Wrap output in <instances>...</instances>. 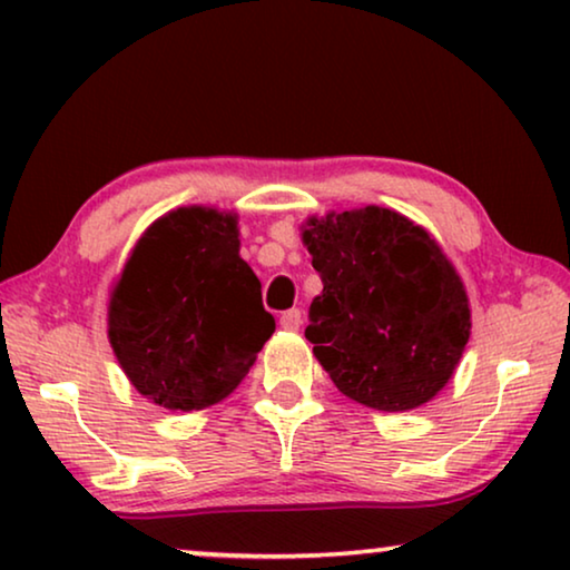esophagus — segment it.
Wrapping results in <instances>:
<instances>
[{
	"label": "esophagus",
	"instance_id": "obj_1",
	"mask_svg": "<svg viewBox=\"0 0 570 570\" xmlns=\"http://www.w3.org/2000/svg\"><path fill=\"white\" fill-rule=\"evenodd\" d=\"M301 324H303V316H301V311H298V308L285 311V314L279 316V326H283V330H287V332L301 330Z\"/></svg>",
	"mask_w": 570,
	"mask_h": 570
}]
</instances>
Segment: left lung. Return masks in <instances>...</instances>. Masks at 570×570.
<instances>
[{"instance_id": "left-lung-1", "label": "left lung", "mask_w": 570, "mask_h": 570, "mask_svg": "<svg viewBox=\"0 0 570 570\" xmlns=\"http://www.w3.org/2000/svg\"><path fill=\"white\" fill-rule=\"evenodd\" d=\"M301 238L324 283L306 340L334 386L379 412L431 402L472 330L464 283L439 240L376 205L308 217Z\"/></svg>"}]
</instances>
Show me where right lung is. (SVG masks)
Wrapping results in <instances>:
<instances>
[{
	"label": "right lung",
	"instance_id": "right-lung-1",
	"mask_svg": "<svg viewBox=\"0 0 570 570\" xmlns=\"http://www.w3.org/2000/svg\"><path fill=\"white\" fill-rule=\"evenodd\" d=\"M238 236L236 213L189 205L158 217L131 248L108 298V342L145 400L213 407L275 332Z\"/></svg>",
	"mask_w": 570,
	"mask_h": 570
}]
</instances>
